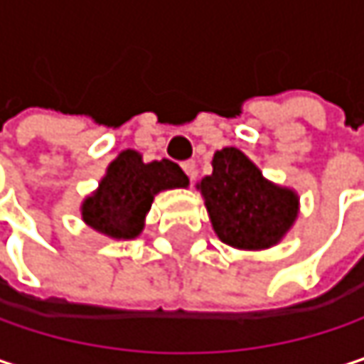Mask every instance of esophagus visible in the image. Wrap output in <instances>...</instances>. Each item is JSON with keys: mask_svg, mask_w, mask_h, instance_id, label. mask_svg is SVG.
Here are the masks:
<instances>
[{"mask_svg": "<svg viewBox=\"0 0 364 364\" xmlns=\"http://www.w3.org/2000/svg\"><path fill=\"white\" fill-rule=\"evenodd\" d=\"M181 166H183V171H185V175L189 177V181H196V177H198L196 162H193V160H187V162H183Z\"/></svg>", "mask_w": 364, "mask_h": 364, "instance_id": "1", "label": "esophagus"}]
</instances>
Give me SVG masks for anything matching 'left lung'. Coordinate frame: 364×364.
<instances>
[{
    "label": "left lung",
    "mask_w": 364,
    "mask_h": 364,
    "mask_svg": "<svg viewBox=\"0 0 364 364\" xmlns=\"http://www.w3.org/2000/svg\"><path fill=\"white\" fill-rule=\"evenodd\" d=\"M200 189L216 235L233 248H271L298 213L296 193L267 181L235 148L216 151L213 175L200 181Z\"/></svg>",
    "instance_id": "8db88e82"
}]
</instances>
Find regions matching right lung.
Here are the masks:
<instances>
[{
  "instance_id": "obj_1",
  "label": "right lung",
  "mask_w": 364,
  "mask_h": 364,
  "mask_svg": "<svg viewBox=\"0 0 364 364\" xmlns=\"http://www.w3.org/2000/svg\"><path fill=\"white\" fill-rule=\"evenodd\" d=\"M185 185L187 177L175 162L144 164L137 151L127 149L108 166L100 189L85 200L83 220L116 240L137 237L154 196L162 189Z\"/></svg>"
}]
</instances>
